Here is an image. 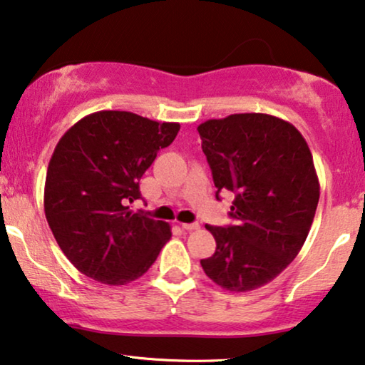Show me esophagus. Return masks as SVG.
I'll use <instances>...</instances> for the list:
<instances>
[{
	"mask_svg": "<svg viewBox=\"0 0 365 365\" xmlns=\"http://www.w3.org/2000/svg\"><path fill=\"white\" fill-rule=\"evenodd\" d=\"M181 227L184 229V231H196V229H199V224L197 222H182Z\"/></svg>",
	"mask_w": 365,
	"mask_h": 365,
	"instance_id": "34e87169",
	"label": "esophagus"
}]
</instances>
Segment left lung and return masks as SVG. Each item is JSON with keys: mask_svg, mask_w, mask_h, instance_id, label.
Segmentation results:
<instances>
[{"mask_svg": "<svg viewBox=\"0 0 365 365\" xmlns=\"http://www.w3.org/2000/svg\"><path fill=\"white\" fill-rule=\"evenodd\" d=\"M219 199L231 191L227 227L206 226L216 252L202 259L209 279L231 292L271 282L306 242L319 202L312 154L291 123L262 113L231 114L197 126Z\"/></svg>", "mask_w": 365, "mask_h": 365, "instance_id": "1", "label": "left lung"}]
</instances>
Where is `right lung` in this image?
<instances>
[{"label": "right lung", "instance_id": "add662e5", "mask_svg": "<svg viewBox=\"0 0 365 365\" xmlns=\"http://www.w3.org/2000/svg\"><path fill=\"white\" fill-rule=\"evenodd\" d=\"M129 111H98L68 129L44 184L53 236L84 276L111 286L141 277L171 239L168 222L129 211L139 179L179 131Z\"/></svg>", "mask_w": 365, "mask_h": 365}]
</instances>
